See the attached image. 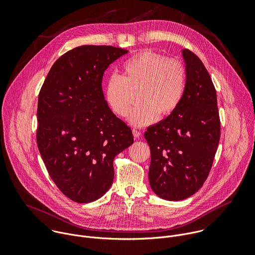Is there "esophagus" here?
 <instances>
[{"instance_id":"1","label":"esophagus","mask_w":255,"mask_h":255,"mask_svg":"<svg viewBox=\"0 0 255 255\" xmlns=\"http://www.w3.org/2000/svg\"><path fill=\"white\" fill-rule=\"evenodd\" d=\"M132 133H133V136H134V138H135V139L139 138V137H140V135H141L140 131H138V130H136V129H133V130H132Z\"/></svg>"}]
</instances>
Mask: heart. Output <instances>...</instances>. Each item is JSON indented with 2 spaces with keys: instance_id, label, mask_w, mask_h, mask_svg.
Here are the masks:
<instances>
[{
  "instance_id": "heart-1",
  "label": "heart",
  "mask_w": 255,
  "mask_h": 255,
  "mask_svg": "<svg viewBox=\"0 0 255 255\" xmlns=\"http://www.w3.org/2000/svg\"><path fill=\"white\" fill-rule=\"evenodd\" d=\"M185 87L186 72L180 62L146 50L126 60L121 76L110 77L105 87V100L114 114L126 117L132 92L139 90L140 105L131 111L128 122L143 127L153 123L158 115H170L183 99Z\"/></svg>"
}]
</instances>
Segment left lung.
Returning <instances> with one entry per match:
<instances>
[{
	"mask_svg": "<svg viewBox=\"0 0 255 255\" xmlns=\"http://www.w3.org/2000/svg\"><path fill=\"white\" fill-rule=\"evenodd\" d=\"M181 54L186 64L183 99L144 134L151 155L150 187L166 201L185 200L202 188L220 140L217 94L209 72L189 49Z\"/></svg>",
	"mask_w": 255,
	"mask_h": 255,
	"instance_id": "1",
	"label": "left lung"
}]
</instances>
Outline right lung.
<instances>
[{"label": "right lung", "instance_id": "right-lung-1", "mask_svg": "<svg viewBox=\"0 0 255 255\" xmlns=\"http://www.w3.org/2000/svg\"><path fill=\"white\" fill-rule=\"evenodd\" d=\"M127 52L104 45L67 51L54 62L40 90L38 149L56 187L74 202L91 203L107 193L115 156L134 141L102 90L105 70Z\"/></svg>", "mask_w": 255, "mask_h": 255}]
</instances>
